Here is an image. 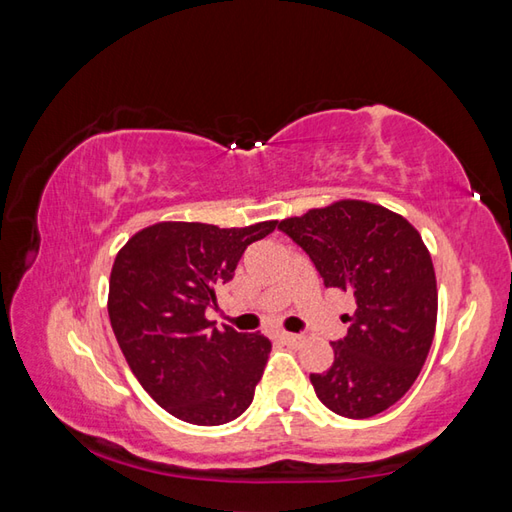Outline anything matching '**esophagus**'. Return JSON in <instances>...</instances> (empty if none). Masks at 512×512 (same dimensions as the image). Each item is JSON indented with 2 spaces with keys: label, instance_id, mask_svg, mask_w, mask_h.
<instances>
[{
  "label": "esophagus",
  "instance_id": "34e87169",
  "mask_svg": "<svg viewBox=\"0 0 512 512\" xmlns=\"http://www.w3.org/2000/svg\"><path fill=\"white\" fill-rule=\"evenodd\" d=\"M302 335H297V333H279V342L282 344H286V346H299L302 344Z\"/></svg>",
  "mask_w": 512,
  "mask_h": 512
}]
</instances>
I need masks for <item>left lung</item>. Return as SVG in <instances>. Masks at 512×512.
Wrapping results in <instances>:
<instances>
[{"instance_id":"left-lung-1","label":"left lung","mask_w":512,"mask_h":512,"mask_svg":"<svg viewBox=\"0 0 512 512\" xmlns=\"http://www.w3.org/2000/svg\"><path fill=\"white\" fill-rule=\"evenodd\" d=\"M326 288L353 293L348 335L310 384L328 410L366 419L399 402L422 370L437 322L435 268L417 230L384 206L344 199L277 226Z\"/></svg>"}]
</instances>
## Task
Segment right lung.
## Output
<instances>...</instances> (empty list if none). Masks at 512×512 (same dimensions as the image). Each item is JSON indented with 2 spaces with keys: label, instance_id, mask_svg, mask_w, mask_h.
I'll return each instance as SVG.
<instances>
[{
  "label": "right lung",
  "instance_id": "1",
  "mask_svg": "<svg viewBox=\"0 0 512 512\" xmlns=\"http://www.w3.org/2000/svg\"><path fill=\"white\" fill-rule=\"evenodd\" d=\"M275 228L162 222L139 230L115 257L108 317L117 344L146 393L182 422L222 426L253 402L270 342L217 330L206 310L244 250Z\"/></svg>",
  "mask_w": 512,
  "mask_h": 512
}]
</instances>
